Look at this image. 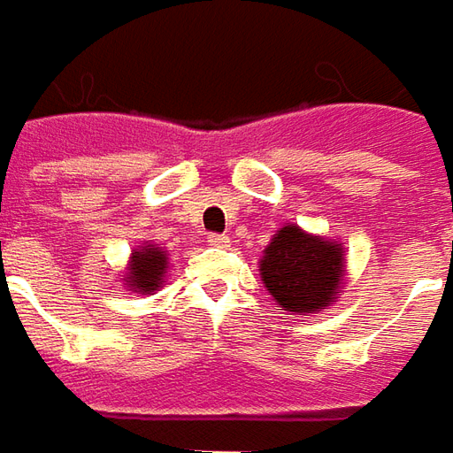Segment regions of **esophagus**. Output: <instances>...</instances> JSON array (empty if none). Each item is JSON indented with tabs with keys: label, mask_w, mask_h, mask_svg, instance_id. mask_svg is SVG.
Segmentation results:
<instances>
[{
	"label": "esophagus",
	"mask_w": 453,
	"mask_h": 453,
	"mask_svg": "<svg viewBox=\"0 0 453 453\" xmlns=\"http://www.w3.org/2000/svg\"><path fill=\"white\" fill-rule=\"evenodd\" d=\"M207 243L214 246V249H226L232 242H229V236H224V234H210V236H207Z\"/></svg>",
	"instance_id": "obj_1"
}]
</instances>
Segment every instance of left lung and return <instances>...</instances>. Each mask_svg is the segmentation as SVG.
I'll list each match as a JSON object with an SVG mask.
<instances>
[{"label":"left lung","instance_id":"left-lung-1","mask_svg":"<svg viewBox=\"0 0 453 453\" xmlns=\"http://www.w3.org/2000/svg\"><path fill=\"white\" fill-rule=\"evenodd\" d=\"M261 278L273 300L293 314H317L336 303L344 283L342 243L288 224L263 251Z\"/></svg>","mask_w":453,"mask_h":453}]
</instances>
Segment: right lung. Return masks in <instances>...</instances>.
Instances as JSON below:
<instances>
[{
  "label": "right lung",
  "mask_w": 453,
  "mask_h": 453,
  "mask_svg": "<svg viewBox=\"0 0 453 453\" xmlns=\"http://www.w3.org/2000/svg\"><path fill=\"white\" fill-rule=\"evenodd\" d=\"M165 271H168V253L156 243H143L131 253L129 268H127V275H124V285L131 288L134 293L150 295L163 285Z\"/></svg>",
  "instance_id": "add662e5"
}]
</instances>
